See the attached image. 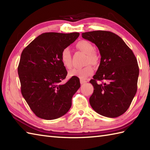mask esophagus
<instances>
[{
    "mask_svg": "<svg viewBox=\"0 0 150 150\" xmlns=\"http://www.w3.org/2000/svg\"><path fill=\"white\" fill-rule=\"evenodd\" d=\"M80 82H81V84H82L86 83V82H87V81L84 80V79H81V80H80Z\"/></svg>",
    "mask_w": 150,
    "mask_h": 150,
    "instance_id": "34e87169",
    "label": "esophagus"
}]
</instances>
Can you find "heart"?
<instances>
[{
    "instance_id": "1",
    "label": "heart",
    "mask_w": 150,
    "mask_h": 150,
    "mask_svg": "<svg viewBox=\"0 0 150 150\" xmlns=\"http://www.w3.org/2000/svg\"><path fill=\"white\" fill-rule=\"evenodd\" d=\"M77 48L88 55L86 64H95L98 62V57L94 53L95 48L93 44L87 40H80L77 42ZM60 60L62 65L67 69L71 68V55L68 47L64 48L60 55ZM94 72V69L91 65L88 64L83 68H73L69 71V77H77L80 79H86L89 76L91 75Z\"/></svg>"
}]
</instances>
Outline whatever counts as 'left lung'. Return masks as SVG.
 <instances>
[{
	"mask_svg": "<svg viewBox=\"0 0 150 150\" xmlns=\"http://www.w3.org/2000/svg\"><path fill=\"white\" fill-rule=\"evenodd\" d=\"M82 37L94 43L101 56L96 74L90 81L94 88L91 106L103 116L119 117L128 109L137 90L139 68L134 53L111 31H89ZM97 80L105 82L98 85Z\"/></svg>",
	"mask_w": 150,
	"mask_h": 150,
	"instance_id": "left-lung-1",
	"label": "left lung"
}]
</instances>
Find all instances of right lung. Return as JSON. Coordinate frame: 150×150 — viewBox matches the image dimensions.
I'll use <instances>...</instances> for the list:
<instances>
[{
    "instance_id": "obj_1",
    "label": "right lung",
    "mask_w": 150,
    "mask_h": 150,
    "mask_svg": "<svg viewBox=\"0 0 150 150\" xmlns=\"http://www.w3.org/2000/svg\"><path fill=\"white\" fill-rule=\"evenodd\" d=\"M79 33H44L22 51L18 74L22 96L35 115L53 120L65 115L71 106V99L80 88L79 79L66 77L60 60L62 50L72 44Z\"/></svg>"
}]
</instances>
